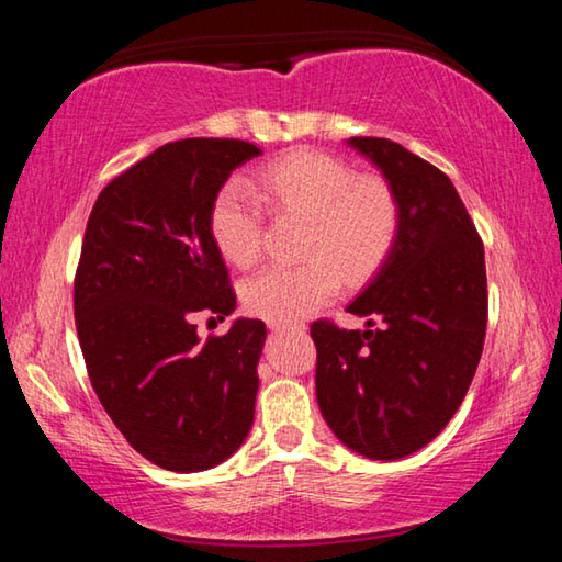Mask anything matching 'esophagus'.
<instances>
[{"label":"esophagus","instance_id":"34e87169","mask_svg":"<svg viewBox=\"0 0 562 562\" xmlns=\"http://www.w3.org/2000/svg\"><path fill=\"white\" fill-rule=\"evenodd\" d=\"M270 329H274V331H282V329H284V325H274V322H270Z\"/></svg>","mask_w":562,"mask_h":562}]
</instances>
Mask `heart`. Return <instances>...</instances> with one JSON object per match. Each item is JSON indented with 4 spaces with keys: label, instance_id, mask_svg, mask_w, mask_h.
<instances>
[{
    "label": "heart",
    "instance_id": "1",
    "mask_svg": "<svg viewBox=\"0 0 562 562\" xmlns=\"http://www.w3.org/2000/svg\"><path fill=\"white\" fill-rule=\"evenodd\" d=\"M258 190L274 213L302 217L294 268L252 274L243 284L245 307L274 325H292L335 297L341 274L367 280L386 262L398 235V203L384 180L359 178L345 160L319 150H294L272 160L258 176ZM265 211L258 193L240 180L217 190L211 235L223 258L250 268L262 252Z\"/></svg>",
    "mask_w": 562,
    "mask_h": 562
}]
</instances>
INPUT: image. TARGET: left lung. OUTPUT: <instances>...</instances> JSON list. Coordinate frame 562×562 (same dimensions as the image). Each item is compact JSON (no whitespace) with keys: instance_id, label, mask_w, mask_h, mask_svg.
<instances>
[{"instance_id":"obj_1","label":"left lung","mask_w":562,"mask_h":562,"mask_svg":"<svg viewBox=\"0 0 562 562\" xmlns=\"http://www.w3.org/2000/svg\"><path fill=\"white\" fill-rule=\"evenodd\" d=\"M347 146L384 176L402 223L386 262L347 304L367 329L312 325L317 404L347 449L396 461L431 443L469 392L486 339V260L449 176L389 138Z\"/></svg>"}]
</instances>
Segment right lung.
I'll list each match as a JSON object with an SVG mask.
<instances>
[{"label": "right lung", "instance_id": "obj_1", "mask_svg": "<svg viewBox=\"0 0 562 562\" xmlns=\"http://www.w3.org/2000/svg\"><path fill=\"white\" fill-rule=\"evenodd\" d=\"M262 150L235 138L156 148L101 190L74 282V317L93 392L144 459L207 471L252 429L265 322L237 317L198 337L190 317L235 312L211 235L217 190Z\"/></svg>", "mask_w": 562, "mask_h": 562}]
</instances>
